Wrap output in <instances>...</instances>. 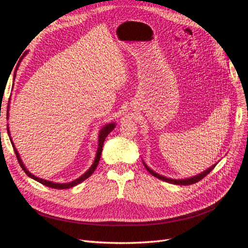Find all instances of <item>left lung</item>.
Returning a JSON list of instances; mask_svg holds the SVG:
<instances>
[{"label":"left lung","instance_id":"1","mask_svg":"<svg viewBox=\"0 0 248 248\" xmlns=\"http://www.w3.org/2000/svg\"><path fill=\"white\" fill-rule=\"evenodd\" d=\"M145 164V167H146V169H147V170L150 172V174L151 175H153L154 177H156L157 179H160V180H162V181H166V182H168V183H171V184H177V185H190V184H194V183H197V182H199L200 180H202V178H205L210 171H211L214 168H215V166H212L211 168L210 169H208V170H206L205 171H202V174H200V175H198V176H194V177H192V178H188V179H183V180H175V179H170V178H167V177H164V176H160L159 174H156L155 171H153L151 169H149L147 166H146V163L145 162H142Z\"/></svg>","mask_w":248,"mask_h":248}]
</instances>
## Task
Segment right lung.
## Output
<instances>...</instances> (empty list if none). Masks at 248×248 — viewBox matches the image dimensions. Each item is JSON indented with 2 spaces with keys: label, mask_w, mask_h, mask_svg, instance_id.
Here are the masks:
<instances>
[{
  "label": "right lung",
  "mask_w": 248,
  "mask_h": 248,
  "mask_svg": "<svg viewBox=\"0 0 248 248\" xmlns=\"http://www.w3.org/2000/svg\"><path fill=\"white\" fill-rule=\"evenodd\" d=\"M14 78H16V73H14ZM8 108H9V104H8ZM115 124L114 123H110V124H108V125H106L103 127V128L100 130V133H99V144H98V150H97V154H96V157H95V160H94V163L92 164V167L90 168L89 170H88V171H86L84 175L82 176H80L79 178H78L77 180H74V181H72V182H69V183H65V184H60V183H54V182H50V181H46V180H43V179H40V178H38V177H36V176H34V175H32L31 172H30L26 168H25V166H24V163H22V161H21V159H20V157H19V155H18V152H17V150L16 149V147H14V145H13V142H12V140H11V138H10V140H11V144H12V146H13V149H14V153H16V158H17V160H18V162H19V166L21 167V169L25 170V172L26 174L30 177V178H32V179H34V180H36V181H38L39 183H41V184H43V185H46V186H47V187H51V188H56V189H67V188H70V187H73V186H76V185H78V184H79V183H81L82 181H85V180L87 179V178H89L90 176H91L93 172L95 171V170H96V168H97V166H98V163H99V160H100V157H101V152H102V147H103V142H104V140H106V138L108 137V134L115 128ZM8 134L10 136V133H9V129H8Z\"/></svg>",
  "instance_id": "right-lung-1"
}]
</instances>
